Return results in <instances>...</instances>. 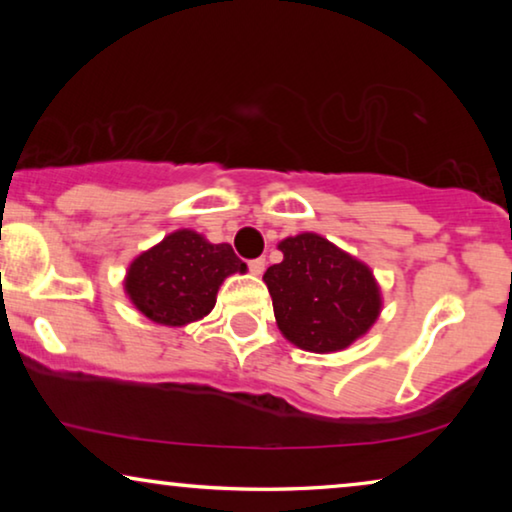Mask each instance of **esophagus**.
<instances>
[{
  "label": "esophagus",
  "instance_id": "1",
  "mask_svg": "<svg viewBox=\"0 0 512 512\" xmlns=\"http://www.w3.org/2000/svg\"><path fill=\"white\" fill-rule=\"evenodd\" d=\"M249 270H251V275H263V270H265V258H254V261H249Z\"/></svg>",
  "mask_w": 512,
  "mask_h": 512
}]
</instances>
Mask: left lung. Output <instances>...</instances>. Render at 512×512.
Segmentation results:
<instances>
[{
	"mask_svg": "<svg viewBox=\"0 0 512 512\" xmlns=\"http://www.w3.org/2000/svg\"><path fill=\"white\" fill-rule=\"evenodd\" d=\"M284 261L265 270L279 331L305 352L331 354L363 338L382 312L373 270L317 233L277 244Z\"/></svg>",
	"mask_w": 512,
	"mask_h": 512,
	"instance_id": "left-lung-1",
	"label": "left lung"
}]
</instances>
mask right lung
<instances>
[{
	"label": "right lung",
	"mask_w": 512,
	"mask_h": 512,
	"mask_svg": "<svg viewBox=\"0 0 512 512\" xmlns=\"http://www.w3.org/2000/svg\"><path fill=\"white\" fill-rule=\"evenodd\" d=\"M247 272L230 244H212L191 228L174 230L132 258L123 289L153 324L181 328L214 310L223 279Z\"/></svg>",
	"instance_id": "obj_1"
}]
</instances>
